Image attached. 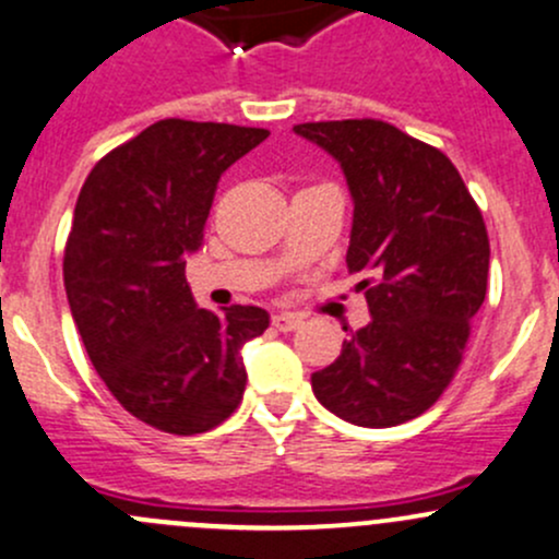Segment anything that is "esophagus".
I'll return each mask as SVG.
<instances>
[{
    "mask_svg": "<svg viewBox=\"0 0 559 559\" xmlns=\"http://www.w3.org/2000/svg\"><path fill=\"white\" fill-rule=\"evenodd\" d=\"M302 324V319L295 313H275L273 316V326L278 329V332H292V329H297Z\"/></svg>",
    "mask_w": 559,
    "mask_h": 559,
    "instance_id": "esophagus-1",
    "label": "esophagus"
}]
</instances>
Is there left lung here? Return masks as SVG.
<instances>
[{
    "label": "left lung",
    "mask_w": 559,
    "mask_h": 559,
    "mask_svg": "<svg viewBox=\"0 0 559 559\" xmlns=\"http://www.w3.org/2000/svg\"><path fill=\"white\" fill-rule=\"evenodd\" d=\"M343 168L354 198L348 262L367 326L310 383L337 418L388 428L426 413L461 367L485 302L490 240L479 205L437 146L383 120L295 126Z\"/></svg>",
    "instance_id": "8db88e82"
}]
</instances>
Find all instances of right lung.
<instances>
[{
    "instance_id": "obj_1",
    "label": "right lung",
    "mask_w": 559,
    "mask_h": 559,
    "mask_svg": "<svg viewBox=\"0 0 559 559\" xmlns=\"http://www.w3.org/2000/svg\"><path fill=\"white\" fill-rule=\"evenodd\" d=\"M270 136L264 128L160 120L93 166L74 205L63 286L111 396L176 437L211 431L246 391L240 348L267 310L198 308L185 278L203 246L216 181Z\"/></svg>"
}]
</instances>
